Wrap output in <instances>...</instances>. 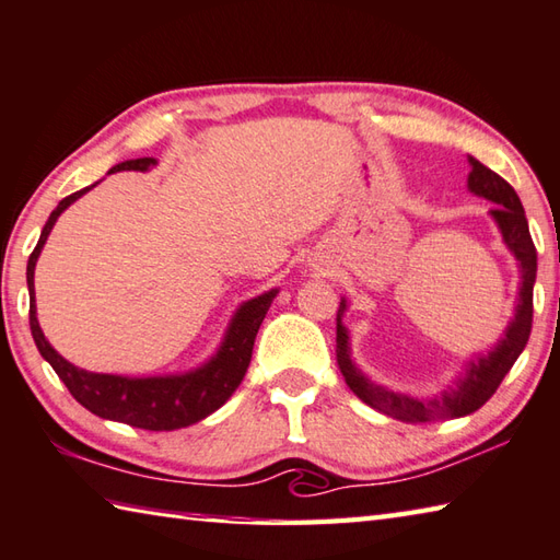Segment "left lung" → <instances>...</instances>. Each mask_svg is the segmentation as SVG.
Listing matches in <instances>:
<instances>
[{
    "mask_svg": "<svg viewBox=\"0 0 560 560\" xmlns=\"http://www.w3.org/2000/svg\"><path fill=\"white\" fill-rule=\"evenodd\" d=\"M470 161V174H467V190L475 192L485 200L494 202L490 215L494 225L500 228L506 249L514 254L520 264L522 283L520 299H516L514 318L504 330V338L494 345L487 354H477V360L467 362L465 374L457 377L448 389L429 396V399H416L411 394L392 392L386 386L372 382L368 374H362L358 364L352 362L350 354V332L342 325L345 311H348V299H340L338 308V338H335V354H338V368L342 372L354 396L386 416H394L399 421H443V419H460L480 409L502 384L504 374L512 370V364L526 348L528 332H532L534 318V281H536V247L528 235V222L524 215L522 200L516 190L502 176H497L492 168H487L480 161L467 156Z\"/></svg>",
    "mask_w": 560,
    "mask_h": 560,
    "instance_id": "obj_1",
    "label": "left lung"
}]
</instances>
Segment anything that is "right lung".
<instances>
[{"mask_svg": "<svg viewBox=\"0 0 560 560\" xmlns=\"http://www.w3.org/2000/svg\"><path fill=\"white\" fill-rule=\"evenodd\" d=\"M159 161L151 156L129 159L121 161L117 166H112L109 174H117V171H149ZM95 186L97 183L58 202V208L50 212L48 222L44 230H40L36 249L32 252V257H28L26 283L28 296H32L28 323H32L34 342L40 358L56 370L60 382H63L68 386V392L75 396V401L83 404L88 411H93L100 419L119 421L144 431L186 429V425L198 423L212 411H218L220 406L235 394L249 368L254 338H257L259 325L264 320V315H267L271 301L277 299L279 289L264 291L259 296L242 303L235 315H232L218 352L196 370L180 374H156V377H121V374H100L75 368V364H70L66 358H60V354L50 348L44 330H40L36 318L34 271L38 254L44 249L50 230H54L56 220L60 218V212L68 206H73L80 196H85V192Z\"/></svg>", "mask_w": 560, "mask_h": 560, "instance_id": "add662e5", "label": "right lung"}]
</instances>
